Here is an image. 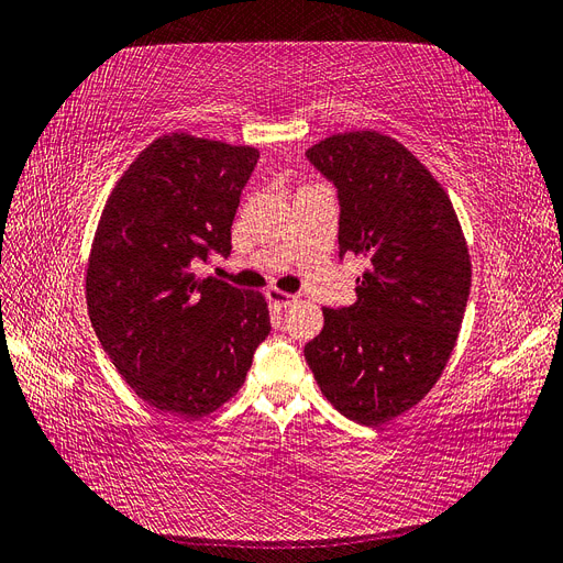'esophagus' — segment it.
Here are the masks:
<instances>
[{"mask_svg": "<svg viewBox=\"0 0 563 563\" xmlns=\"http://www.w3.org/2000/svg\"><path fill=\"white\" fill-rule=\"evenodd\" d=\"M267 300L275 305V308H288V305H294L298 300L296 294H286V291H279V288H267Z\"/></svg>", "mask_w": 563, "mask_h": 563, "instance_id": "34e87169", "label": "esophagus"}]
</instances>
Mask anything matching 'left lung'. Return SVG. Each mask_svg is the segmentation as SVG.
<instances>
[{
    "label": "left lung",
    "mask_w": 563,
    "mask_h": 563,
    "mask_svg": "<svg viewBox=\"0 0 563 563\" xmlns=\"http://www.w3.org/2000/svg\"><path fill=\"white\" fill-rule=\"evenodd\" d=\"M305 155L338 190L340 255L368 261L356 302L323 308L305 360L340 413L376 428L446 368L472 286L467 242L444 187L389 135L338 133Z\"/></svg>",
    "instance_id": "obj_1"
}]
</instances>
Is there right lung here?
Returning a JSON list of instances; mask_svg holds the SVG:
<instances>
[{"instance_id":"add662e5","label":"right lung","mask_w":563,"mask_h":563,"mask_svg":"<svg viewBox=\"0 0 563 563\" xmlns=\"http://www.w3.org/2000/svg\"><path fill=\"white\" fill-rule=\"evenodd\" d=\"M258 150L164 133L117 180L87 265L91 327L131 389L197 420L230 401L269 333L263 294L199 275L230 255Z\"/></svg>"}]
</instances>
